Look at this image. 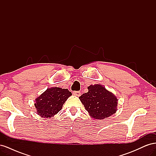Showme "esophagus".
<instances>
[{
    "label": "esophagus",
    "instance_id": "34e87169",
    "mask_svg": "<svg viewBox=\"0 0 156 156\" xmlns=\"http://www.w3.org/2000/svg\"><path fill=\"white\" fill-rule=\"evenodd\" d=\"M73 95L76 96H81V92H80L79 91H75V92H73Z\"/></svg>",
    "mask_w": 156,
    "mask_h": 156
}]
</instances>
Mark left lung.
<instances>
[{
    "instance_id": "obj_1",
    "label": "left lung",
    "mask_w": 156,
    "mask_h": 156,
    "mask_svg": "<svg viewBox=\"0 0 156 156\" xmlns=\"http://www.w3.org/2000/svg\"><path fill=\"white\" fill-rule=\"evenodd\" d=\"M88 92L79 97L85 109L92 118L103 120L117 111L118 99L101 84L88 87Z\"/></svg>"
}]
</instances>
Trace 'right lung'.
Here are the masks:
<instances>
[{"label":"right lung","instance_id":"obj_1","mask_svg":"<svg viewBox=\"0 0 156 156\" xmlns=\"http://www.w3.org/2000/svg\"><path fill=\"white\" fill-rule=\"evenodd\" d=\"M72 95L68 89L52 87L46 90L35 100L37 115L44 118H51L62 109L67 99Z\"/></svg>","mask_w":156,"mask_h":156}]
</instances>
